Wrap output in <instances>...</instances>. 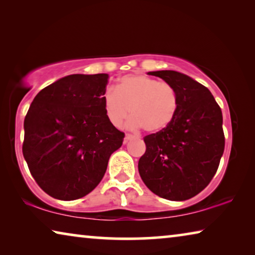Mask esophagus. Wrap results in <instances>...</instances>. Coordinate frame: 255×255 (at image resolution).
<instances>
[{"instance_id": "34e87169", "label": "esophagus", "mask_w": 255, "mask_h": 255, "mask_svg": "<svg viewBox=\"0 0 255 255\" xmlns=\"http://www.w3.org/2000/svg\"><path fill=\"white\" fill-rule=\"evenodd\" d=\"M131 138H134V136L130 134H126V136H125V138H124V143H127L128 140H130Z\"/></svg>"}]
</instances>
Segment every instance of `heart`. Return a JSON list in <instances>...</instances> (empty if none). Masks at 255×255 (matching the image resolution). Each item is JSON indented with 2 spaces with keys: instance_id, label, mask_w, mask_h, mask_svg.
I'll return each instance as SVG.
<instances>
[{
  "instance_id": "b5f03b06",
  "label": "heart",
  "mask_w": 255,
  "mask_h": 255,
  "mask_svg": "<svg viewBox=\"0 0 255 255\" xmlns=\"http://www.w3.org/2000/svg\"><path fill=\"white\" fill-rule=\"evenodd\" d=\"M102 101L113 126L120 127L131 112L134 117L128 126L144 128L148 132L167 128L175 120L179 106L178 95L171 85L144 75L121 77L117 90L108 88Z\"/></svg>"
}]
</instances>
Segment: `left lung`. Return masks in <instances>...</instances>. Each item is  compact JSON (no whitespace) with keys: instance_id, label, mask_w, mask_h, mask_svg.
<instances>
[{"instance_id":"left-lung-1","label":"left lung","mask_w":255,"mask_h":255,"mask_svg":"<svg viewBox=\"0 0 255 255\" xmlns=\"http://www.w3.org/2000/svg\"><path fill=\"white\" fill-rule=\"evenodd\" d=\"M147 74L171 85L179 106L167 128L144 137L140 178L162 199L188 200L207 187L219 167L225 149L221 109L211 92L191 77L173 70Z\"/></svg>"}]
</instances>
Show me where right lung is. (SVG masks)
Returning a JSON list of instances; mask_svg holds the SVG:
<instances>
[{"label": "right lung", "instance_id": "right-lung-1", "mask_svg": "<svg viewBox=\"0 0 255 255\" xmlns=\"http://www.w3.org/2000/svg\"><path fill=\"white\" fill-rule=\"evenodd\" d=\"M109 75H70L43 88L31 102L22 154L36 183L62 201L80 199L102 180L125 134L103 107Z\"/></svg>", "mask_w": 255, "mask_h": 255}]
</instances>
